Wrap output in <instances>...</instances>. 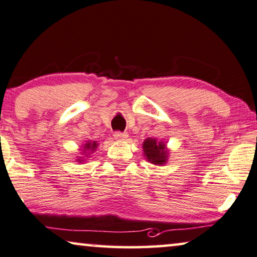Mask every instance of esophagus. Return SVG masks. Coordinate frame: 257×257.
Here are the masks:
<instances>
[{
    "mask_svg": "<svg viewBox=\"0 0 257 257\" xmlns=\"http://www.w3.org/2000/svg\"><path fill=\"white\" fill-rule=\"evenodd\" d=\"M128 134H124V133H120L117 132L114 134V139L116 141H120V142H123V141H127L128 140Z\"/></svg>",
    "mask_w": 257,
    "mask_h": 257,
    "instance_id": "esophagus-1",
    "label": "esophagus"
}]
</instances>
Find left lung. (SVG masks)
<instances>
[{"mask_svg":"<svg viewBox=\"0 0 257 257\" xmlns=\"http://www.w3.org/2000/svg\"><path fill=\"white\" fill-rule=\"evenodd\" d=\"M142 148H143V155L145 159L149 163L158 166H163L164 164L167 163L170 150L167 149L165 142L148 137L147 140H144Z\"/></svg>","mask_w":257,"mask_h":257,"instance_id":"8db88e82","label":"left lung"}]
</instances>
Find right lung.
<instances>
[{
	"instance_id": "obj_1",
	"label": "right lung",
	"mask_w": 257,
	"mask_h": 257,
	"mask_svg": "<svg viewBox=\"0 0 257 257\" xmlns=\"http://www.w3.org/2000/svg\"><path fill=\"white\" fill-rule=\"evenodd\" d=\"M82 149H80V150H82V155L83 156H77V162L78 163H83V162H86L87 159L90 158V156L92 155V153H94V151L97 150V148H98V143H97V141H87L85 144H83L82 147H80Z\"/></svg>"
}]
</instances>
